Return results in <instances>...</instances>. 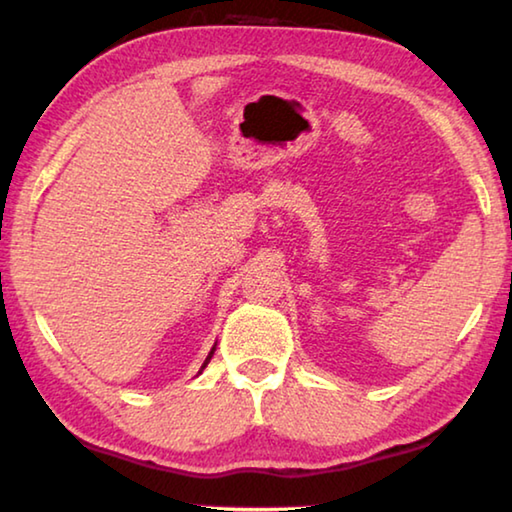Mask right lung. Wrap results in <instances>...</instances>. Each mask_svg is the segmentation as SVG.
Masks as SVG:
<instances>
[{"label": "right lung", "instance_id": "add662e5", "mask_svg": "<svg viewBox=\"0 0 512 512\" xmlns=\"http://www.w3.org/2000/svg\"><path fill=\"white\" fill-rule=\"evenodd\" d=\"M214 350H216V348H212V352H210V354H207V359H205V363H203V368L207 366V363H210V359H212V354H214ZM203 368H201V370H203Z\"/></svg>", "mask_w": 512, "mask_h": 512}]
</instances>
